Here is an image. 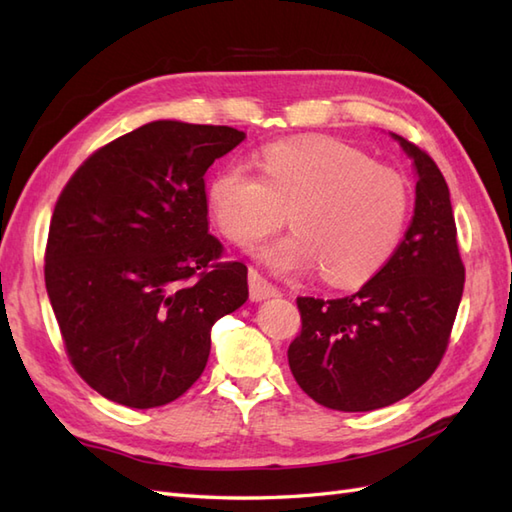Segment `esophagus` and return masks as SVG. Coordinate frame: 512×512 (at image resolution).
<instances>
[{"mask_svg": "<svg viewBox=\"0 0 512 512\" xmlns=\"http://www.w3.org/2000/svg\"><path fill=\"white\" fill-rule=\"evenodd\" d=\"M248 288H251V301H255V303L266 301V299H270V296L279 294L275 285L261 277L255 268L248 270Z\"/></svg>", "mask_w": 512, "mask_h": 512, "instance_id": "1", "label": "esophagus"}]
</instances>
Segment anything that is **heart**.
<instances>
[{"label": "heart", "mask_w": 512, "mask_h": 512, "mask_svg": "<svg viewBox=\"0 0 512 512\" xmlns=\"http://www.w3.org/2000/svg\"><path fill=\"white\" fill-rule=\"evenodd\" d=\"M259 172L240 161L224 165L209 183V207L237 244L277 231L290 211L294 231L257 253L277 275L320 268L331 285H355L397 251L408 183L362 150L336 139L277 141L261 150Z\"/></svg>", "instance_id": "obj_1"}]
</instances>
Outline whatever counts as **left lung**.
Here are the masks:
<instances>
[{
    "label": "left lung",
    "mask_w": 512,
    "mask_h": 512,
    "mask_svg": "<svg viewBox=\"0 0 512 512\" xmlns=\"http://www.w3.org/2000/svg\"><path fill=\"white\" fill-rule=\"evenodd\" d=\"M390 137L417 174L406 237L360 292L296 299L303 329L288 349L290 371L331 410L371 412L423 386L441 364L465 288L445 178L421 148Z\"/></svg>",
    "instance_id": "8db88e82"
}]
</instances>
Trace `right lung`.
I'll return each instance as SVG.
<instances>
[{
	"label": "right lung",
	"instance_id": "obj_1",
	"mask_svg": "<svg viewBox=\"0 0 512 512\" xmlns=\"http://www.w3.org/2000/svg\"><path fill=\"white\" fill-rule=\"evenodd\" d=\"M231 126L157 120L80 165L54 207L45 288L71 364L102 397L157 408L202 375L211 327L248 299L220 261L205 172L240 146Z\"/></svg>",
	"mask_w": 512,
	"mask_h": 512
}]
</instances>
